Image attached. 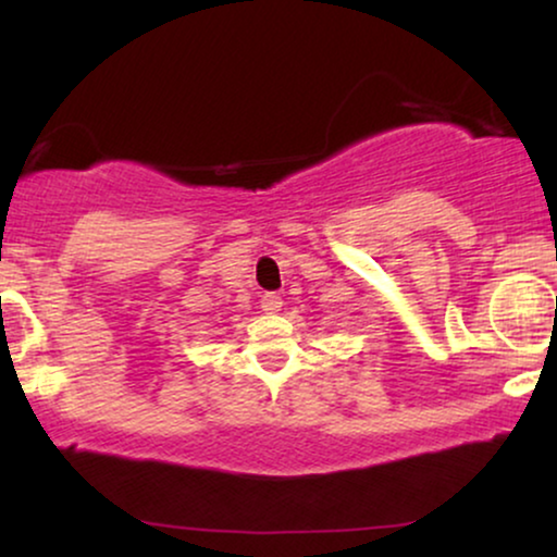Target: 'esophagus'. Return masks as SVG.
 Returning <instances> with one entry per match:
<instances>
[{"instance_id": "obj_1", "label": "esophagus", "mask_w": 557, "mask_h": 557, "mask_svg": "<svg viewBox=\"0 0 557 557\" xmlns=\"http://www.w3.org/2000/svg\"><path fill=\"white\" fill-rule=\"evenodd\" d=\"M258 304H261V309L265 311V314H276V311H281V304H284V301H281V296L278 294H263L261 296V301H258Z\"/></svg>"}]
</instances>
